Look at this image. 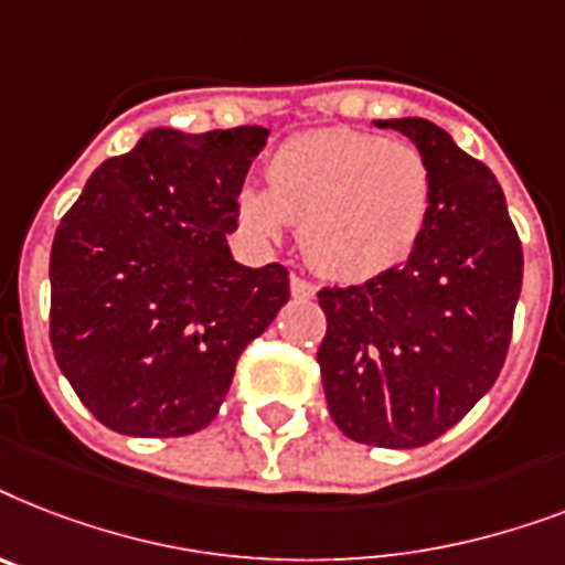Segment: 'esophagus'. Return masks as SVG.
Wrapping results in <instances>:
<instances>
[{
	"mask_svg": "<svg viewBox=\"0 0 565 565\" xmlns=\"http://www.w3.org/2000/svg\"><path fill=\"white\" fill-rule=\"evenodd\" d=\"M291 295L297 297V300H311V297L318 295V288L311 286L309 279L297 277V274H291Z\"/></svg>",
	"mask_w": 565,
	"mask_h": 565,
	"instance_id": "obj_1",
	"label": "esophagus"
}]
</instances>
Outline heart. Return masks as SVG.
Wrapping results in <instances>:
<instances>
[{"label": "heart", "instance_id": "heart-1", "mask_svg": "<svg viewBox=\"0 0 565 565\" xmlns=\"http://www.w3.org/2000/svg\"><path fill=\"white\" fill-rule=\"evenodd\" d=\"M431 210V171L414 146L350 128L306 130L268 162V189L247 186L238 215L254 236L300 227L311 268L370 279L405 262Z\"/></svg>", "mask_w": 565, "mask_h": 565}]
</instances>
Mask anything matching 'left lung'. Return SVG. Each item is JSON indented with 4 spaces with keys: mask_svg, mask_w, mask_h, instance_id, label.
<instances>
[{
    "mask_svg": "<svg viewBox=\"0 0 565 565\" xmlns=\"http://www.w3.org/2000/svg\"><path fill=\"white\" fill-rule=\"evenodd\" d=\"M431 171L428 224L408 262L318 291V364L329 414L350 440L414 449L446 435L493 387L511 347L522 245L484 162L426 119H379Z\"/></svg>",
    "mask_w": 565,
    "mask_h": 565,
    "instance_id": "obj_1",
    "label": "left lung"
}]
</instances>
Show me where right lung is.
I'll use <instances>...</instances> for the list:
<instances>
[{"instance_id":"add662e5","label":"right lung","mask_w":565,"mask_h":565,"mask_svg":"<svg viewBox=\"0 0 565 565\" xmlns=\"http://www.w3.org/2000/svg\"><path fill=\"white\" fill-rule=\"evenodd\" d=\"M259 125L148 130L104 160L54 233L49 338L98 423L183 437L218 414L238 355L288 303V270L230 254Z\"/></svg>"}]
</instances>
